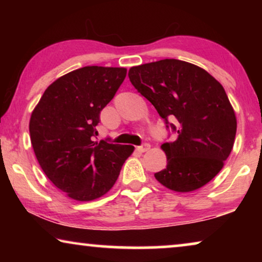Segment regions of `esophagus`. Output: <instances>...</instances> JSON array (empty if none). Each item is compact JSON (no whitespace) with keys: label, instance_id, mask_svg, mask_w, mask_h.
Segmentation results:
<instances>
[{"label":"esophagus","instance_id":"esophagus-1","mask_svg":"<svg viewBox=\"0 0 262 262\" xmlns=\"http://www.w3.org/2000/svg\"><path fill=\"white\" fill-rule=\"evenodd\" d=\"M136 149H137V151H139V152H145L150 149V144H148V143H144V144L137 146Z\"/></svg>","mask_w":262,"mask_h":262}]
</instances>
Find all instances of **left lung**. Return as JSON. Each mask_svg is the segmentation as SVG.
I'll list each match as a JSON object with an SVG mask.
<instances>
[{"label":"left lung","mask_w":262,"mask_h":262,"mask_svg":"<svg viewBox=\"0 0 262 262\" xmlns=\"http://www.w3.org/2000/svg\"><path fill=\"white\" fill-rule=\"evenodd\" d=\"M128 77L166 127L178 132L174 142L161 145L167 167L155 173L156 180L175 192L195 191L212 180L230 155L237 127L223 85L202 68L179 59L132 67Z\"/></svg>","instance_id":"obj_1"}]
</instances>
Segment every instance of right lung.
I'll list each match as a JSON object with an SVG mask.
<instances>
[{
    "mask_svg": "<svg viewBox=\"0 0 262 262\" xmlns=\"http://www.w3.org/2000/svg\"><path fill=\"white\" fill-rule=\"evenodd\" d=\"M126 76L125 68L84 67L50 84L30 120L31 143L41 169L71 199L106 194L135 146L94 142L100 112Z\"/></svg>",
    "mask_w": 262,
    "mask_h": 262,
    "instance_id": "obj_1",
    "label": "right lung"
}]
</instances>
